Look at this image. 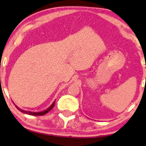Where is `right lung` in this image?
<instances>
[{
    "mask_svg": "<svg viewBox=\"0 0 146 146\" xmlns=\"http://www.w3.org/2000/svg\"><path fill=\"white\" fill-rule=\"evenodd\" d=\"M55 102H56V100H55L54 102L52 103V104L49 107H48V108H46V110H42V111H40V112H31V111H28V110H23L21 109V108H20L19 107H18L17 106L15 105V106L17 108V109L19 110V111L22 112V113H25V114H27V115H35V116H40V115H44L45 114H46L47 113L51 110L52 108H53V106H54L55 105Z\"/></svg>",
    "mask_w": 146,
    "mask_h": 146,
    "instance_id": "obj_1",
    "label": "right lung"
}]
</instances>
